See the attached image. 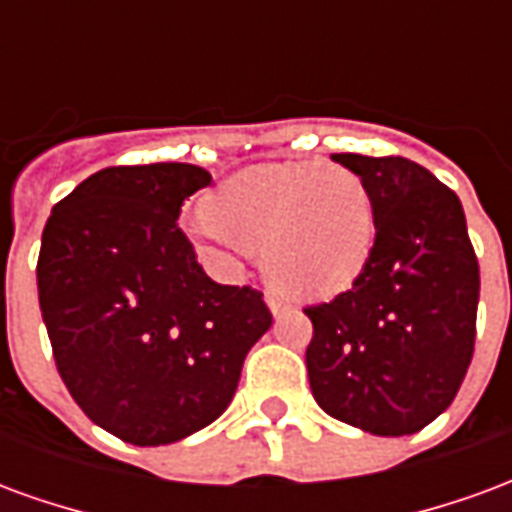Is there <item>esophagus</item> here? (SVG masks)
I'll list each match as a JSON object with an SVG mask.
<instances>
[{"label":"esophagus","mask_w":512,"mask_h":512,"mask_svg":"<svg viewBox=\"0 0 512 512\" xmlns=\"http://www.w3.org/2000/svg\"><path fill=\"white\" fill-rule=\"evenodd\" d=\"M266 304H268V310L274 312V315H279V312L285 310V301L279 299L277 293H268V296H266Z\"/></svg>","instance_id":"34e87169"}]
</instances>
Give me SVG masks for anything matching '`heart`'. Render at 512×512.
I'll use <instances>...</instances> for the list:
<instances>
[{"label": "heart", "instance_id": "b5f03b06", "mask_svg": "<svg viewBox=\"0 0 512 512\" xmlns=\"http://www.w3.org/2000/svg\"><path fill=\"white\" fill-rule=\"evenodd\" d=\"M186 233L216 266L260 252L271 285L296 299H326L365 268L376 216L370 191L337 164H257L227 178Z\"/></svg>", "mask_w": 512, "mask_h": 512}]
</instances>
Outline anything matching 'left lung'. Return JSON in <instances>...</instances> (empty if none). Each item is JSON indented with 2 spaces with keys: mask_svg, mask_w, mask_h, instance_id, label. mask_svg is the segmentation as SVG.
<instances>
[{
  "mask_svg": "<svg viewBox=\"0 0 512 512\" xmlns=\"http://www.w3.org/2000/svg\"><path fill=\"white\" fill-rule=\"evenodd\" d=\"M370 191L376 241L354 288L307 307V373L329 417L408 436L450 406L474 354L480 266L461 200L403 156L334 153Z\"/></svg>",
  "mask_w": 512,
  "mask_h": 512,
  "instance_id": "1",
  "label": "left lung"
}]
</instances>
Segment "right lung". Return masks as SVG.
Listing matches in <instances>:
<instances>
[{"instance_id": "right-lung-1", "label": "right lung", "mask_w": 512, "mask_h": 512, "mask_svg": "<svg viewBox=\"0 0 512 512\" xmlns=\"http://www.w3.org/2000/svg\"><path fill=\"white\" fill-rule=\"evenodd\" d=\"M208 183L178 161L106 167L43 227L38 299L57 370L95 425L136 447L211 425L271 326L263 293L213 282L178 227Z\"/></svg>"}]
</instances>
